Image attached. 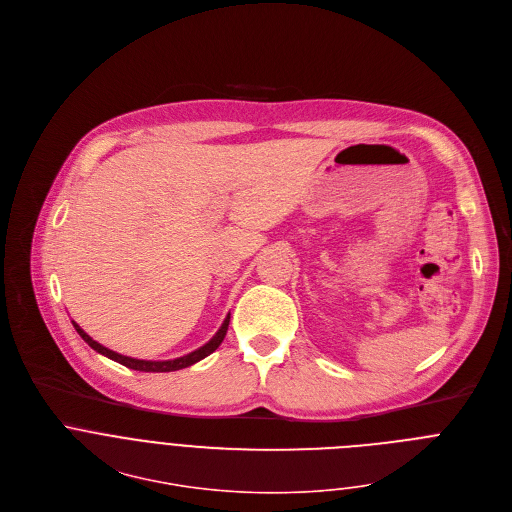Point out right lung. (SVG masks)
<instances>
[{
    "label": "right lung",
    "mask_w": 512,
    "mask_h": 512,
    "mask_svg": "<svg viewBox=\"0 0 512 512\" xmlns=\"http://www.w3.org/2000/svg\"><path fill=\"white\" fill-rule=\"evenodd\" d=\"M229 321H231V313H227V317L223 319L221 327L217 329V333L209 339V342H207L205 346L197 348L195 352H191V354H187V356L175 358V360H136V358H128V356L116 354V352H112V350L104 348L102 344H98L96 339H92V337H90V335H88V333H86V331H84L76 321H72V325H74V329L80 333V337L84 339V342H86L92 350H96L98 354L106 356L108 360H114V362H118V364H122V366L130 368V370H136V372H177V370L189 368V366H193V364H197V362L205 360L207 356H211V354L221 346L223 339H225L227 329H229Z\"/></svg>",
    "instance_id": "obj_1"
}]
</instances>
